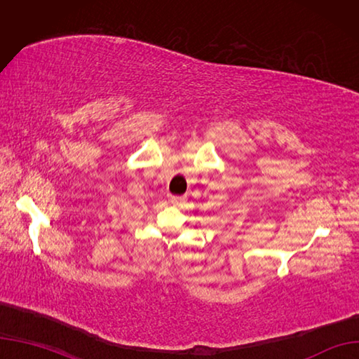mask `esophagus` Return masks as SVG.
I'll return each mask as SVG.
<instances>
[{
  "label": "esophagus",
  "instance_id": "1",
  "mask_svg": "<svg viewBox=\"0 0 359 359\" xmlns=\"http://www.w3.org/2000/svg\"><path fill=\"white\" fill-rule=\"evenodd\" d=\"M170 203L174 205V206H182L184 199H182V197H180V196H172L170 197Z\"/></svg>",
  "mask_w": 359,
  "mask_h": 359
}]
</instances>
